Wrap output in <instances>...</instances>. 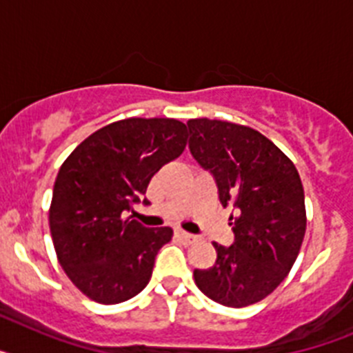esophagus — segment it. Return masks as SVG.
<instances>
[{"label": "esophagus", "instance_id": "34e87169", "mask_svg": "<svg viewBox=\"0 0 353 353\" xmlns=\"http://www.w3.org/2000/svg\"><path fill=\"white\" fill-rule=\"evenodd\" d=\"M174 235H176V239L182 240L183 244H192V242H196V236L191 235V233L187 232H182V230H176L174 232Z\"/></svg>", "mask_w": 353, "mask_h": 353}]
</instances>
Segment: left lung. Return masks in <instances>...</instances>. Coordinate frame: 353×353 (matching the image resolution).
<instances>
[{"instance_id":"1","label":"left lung","mask_w":353,"mask_h":353,"mask_svg":"<svg viewBox=\"0 0 353 353\" xmlns=\"http://www.w3.org/2000/svg\"><path fill=\"white\" fill-rule=\"evenodd\" d=\"M189 148L214 174L223 207L235 208L230 248L214 244L210 269L194 283L217 304L245 307L288 276L305 235L304 187L292 161L263 134L233 121L192 118Z\"/></svg>"}]
</instances>
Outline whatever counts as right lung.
<instances>
[{"mask_svg":"<svg viewBox=\"0 0 353 353\" xmlns=\"http://www.w3.org/2000/svg\"><path fill=\"white\" fill-rule=\"evenodd\" d=\"M185 145L182 121L134 117L95 130L65 159L52 189L49 228L61 269L88 299L118 304L148 285L155 256L173 230H150L125 215Z\"/></svg>","mask_w":353,"mask_h":353,"instance_id":"add662e5","label":"right lung"}]
</instances>
